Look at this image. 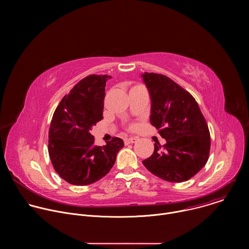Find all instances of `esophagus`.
<instances>
[{
    "instance_id": "1",
    "label": "esophagus",
    "mask_w": 249,
    "mask_h": 249,
    "mask_svg": "<svg viewBox=\"0 0 249 249\" xmlns=\"http://www.w3.org/2000/svg\"><path fill=\"white\" fill-rule=\"evenodd\" d=\"M124 141H125V144H133V143H136V142L138 141V138L130 137V138H126Z\"/></svg>"
}]
</instances>
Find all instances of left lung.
Segmentation results:
<instances>
[{
  "label": "left lung",
  "mask_w": 249,
  "mask_h": 249,
  "mask_svg": "<svg viewBox=\"0 0 249 249\" xmlns=\"http://www.w3.org/2000/svg\"><path fill=\"white\" fill-rule=\"evenodd\" d=\"M151 96V124L166 140L155 144L154 154L143 160L146 168L169 182H183L207 163L211 139L195 98L166 76L142 75Z\"/></svg>",
  "instance_id": "left-lung-1"
}]
</instances>
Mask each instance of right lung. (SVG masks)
<instances>
[{"mask_svg":"<svg viewBox=\"0 0 249 249\" xmlns=\"http://www.w3.org/2000/svg\"><path fill=\"white\" fill-rule=\"evenodd\" d=\"M107 75H89L65 95L53 114L48 153L56 172L73 185H89L112 168L122 139L114 137L105 146L94 145L91 127L103 119Z\"/></svg>","mask_w":249,"mask_h":249,"instance_id":"right-lung-1","label":"right lung"}]
</instances>
